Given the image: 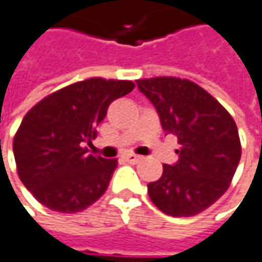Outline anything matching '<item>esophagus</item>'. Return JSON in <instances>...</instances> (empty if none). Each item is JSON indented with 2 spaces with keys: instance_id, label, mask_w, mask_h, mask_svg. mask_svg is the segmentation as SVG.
<instances>
[{
  "instance_id": "obj_1",
  "label": "esophagus",
  "mask_w": 262,
  "mask_h": 262,
  "mask_svg": "<svg viewBox=\"0 0 262 262\" xmlns=\"http://www.w3.org/2000/svg\"><path fill=\"white\" fill-rule=\"evenodd\" d=\"M123 158L126 159L128 162H131V164H137V162H140L143 157L140 155H136V154H125L123 155Z\"/></svg>"
}]
</instances>
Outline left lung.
I'll use <instances>...</instances> for the list:
<instances>
[{
    "instance_id": "1",
    "label": "left lung",
    "mask_w": 262,
    "mask_h": 262,
    "mask_svg": "<svg viewBox=\"0 0 262 262\" xmlns=\"http://www.w3.org/2000/svg\"><path fill=\"white\" fill-rule=\"evenodd\" d=\"M139 89L155 105L162 129L178 137L174 165L147 185L152 203L165 215L189 217L210 207L237 170L242 144L225 107L188 79L171 76L139 79Z\"/></svg>"
}]
</instances>
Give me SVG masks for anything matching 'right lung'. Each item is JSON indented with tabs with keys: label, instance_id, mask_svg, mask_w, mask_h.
I'll list each match as a JSON object with an SVG mask.
<instances>
[{
	"label": "right lung",
	"instance_id": "1",
	"mask_svg": "<svg viewBox=\"0 0 262 262\" xmlns=\"http://www.w3.org/2000/svg\"><path fill=\"white\" fill-rule=\"evenodd\" d=\"M131 80L91 77L45 97L25 115L13 152L19 179L38 203L77 213L107 191L118 159L89 155L112 101L129 94Z\"/></svg>",
	"mask_w": 262,
	"mask_h": 262
}]
</instances>
